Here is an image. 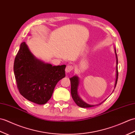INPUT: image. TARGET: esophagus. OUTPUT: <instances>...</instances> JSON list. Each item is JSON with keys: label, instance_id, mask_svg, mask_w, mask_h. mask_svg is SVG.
Masks as SVG:
<instances>
[{"label": "esophagus", "instance_id": "1", "mask_svg": "<svg viewBox=\"0 0 135 135\" xmlns=\"http://www.w3.org/2000/svg\"><path fill=\"white\" fill-rule=\"evenodd\" d=\"M73 69H74V67H73V65L68 64V65H67L66 68H65V72H66L67 73H70L71 71H73Z\"/></svg>", "mask_w": 135, "mask_h": 135}]
</instances>
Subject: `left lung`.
I'll use <instances>...</instances> for the list:
<instances>
[{"mask_svg":"<svg viewBox=\"0 0 135 135\" xmlns=\"http://www.w3.org/2000/svg\"><path fill=\"white\" fill-rule=\"evenodd\" d=\"M115 56H116V59H117V67H116V79H115V86H116V84L117 83V80H118V67H117V64H118V59H117V55L116 53V50L115 48ZM70 81H71V95L74 101L76 103V104L81 108H91L93 107L95 105H89L87 104L86 102L83 101L82 99H81L78 96V84H79V79H78V77L76 76H75L70 78ZM101 103H100L99 105H101Z\"/></svg>","mask_w":135,"mask_h":135,"instance_id":"obj_1","label":"left lung"}]
</instances>
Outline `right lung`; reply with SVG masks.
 Here are the masks:
<instances>
[{"instance_id":"obj_1","label":"right lung","mask_w":135,"mask_h":135,"mask_svg":"<svg viewBox=\"0 0 135 135\" xmlns=\"http://www.w3.org/2000/svg\"><path fill=\"white\" fill-rule=\"evenodd\" d=\"M65 65L52 66L38 60L23 42L14 63L19 92L29 101L45 104L51 99L56 84L65 77Z\"/></svg>"}]
</instances>
